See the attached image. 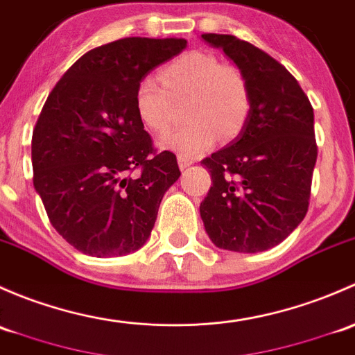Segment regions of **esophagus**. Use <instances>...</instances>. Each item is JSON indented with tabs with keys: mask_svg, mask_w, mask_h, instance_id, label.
I'll list each match as a JSON object with an SVG mask.
<instances>
[{
	"mask_svg": "<svg viewBox=\"0 0 355 355\" xmlns=\"http://www.w3.org/2000/svg\"><path fill=\"white\" fill-rule=\"evenodd\" d=\"M178 164H179V169L184 171L186 167H189L191 164H195V160L189 159V157H184V155H178Z\"/></svg>",
	"mask_w": 355,
	"mask_h": 355,
	"instance_id": "1",
	"label": "esophagus"
}]
</instances>
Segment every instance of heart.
<instances>
[{
	"mask_svg": "<svg viewBox=\"0 0 355 355\" xmlns=\"http://www.w3.org/2000/svg\"><path fill=\"white\" fill-rule=\"evenodd\" d=\"M162 83L147 75L135 89V109L144 126L162 135L173 126L176 102L188 98L184 126L160 138L159 145L184 157L203 153L222 138L241 133L251 111V90L239 68L205 51H189L162 69Z\"/></svg>",
	"mask_w": 355,
	"mask_h": 355,
	"instance_id": "1",
	"label": "heart"
}]
</instances>
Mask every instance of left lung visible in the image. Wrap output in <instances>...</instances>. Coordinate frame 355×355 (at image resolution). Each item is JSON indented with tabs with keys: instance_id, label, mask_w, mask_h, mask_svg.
<instances>
[{
	"instance_id": "obj_1",
	"label": "left lung",
	"mask_w": 355,
	"mask_h": 355,
	"mask_svg": "<svg viewBox=\"0 0 355 355\" xmlns=\"http://www.w3.org/2000/svg\"><path fill=\"white\" fill-rule=\"evenodd\" d=\"M244 73L251 111L236 140L202 160L211 188L200 215L211 243L236 253L277 246L306 217L318 147L311 102L286 67L234 35L203 34Z\"/></svg>"
}]
</instances>
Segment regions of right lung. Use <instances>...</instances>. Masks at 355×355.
<instances>
[{
  "mask_svg": "<svg viewBox=\"0 0 355 355\" xmlns=\"http://www.w3.org/2000/svg\"><path fill=\"white\" fill-rule=\"evenodd\" d=\"M184 39L126 37L83 54L61 76L32 135L34 188L53 227L89 257L140 250L164 193L181 171L157 153L135 109V89L178 56ZM141 169V176L129 173Z\"/></svg>",
  "mask_w": 355,
  "mask_h": 355,
  "instance_id": "right-lung-1",
  "label": "right lung"
}]
</instances>
